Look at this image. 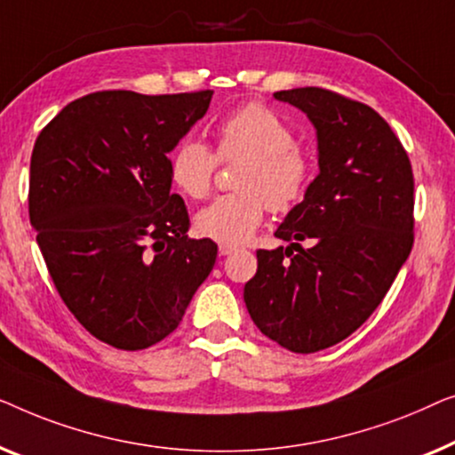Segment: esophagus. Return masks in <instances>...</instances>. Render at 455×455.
I'll return each mask as SVG.
<instances>
[{
    "label": "esophagus",
    "mask_w": 455,
    "mask_h": 455,
    "mask_svg": "<svg viewBox=\"0 0 455 455\" xmlns=\"http://www.w3.org/2000/svg\"><path fill=\"white\" fill-rule=\"evenodd\" d=\"M219 251H220V255H230L233 251H236V247L235 245H227V243H220Z\"/></svg>",
    "instance_id": "esophagus-1"
}]
</instances>
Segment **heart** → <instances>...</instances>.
I'll list each match as a JSON object with an SVG mask.
<instances>
[{
	"label": "heart",
	"mask_w": 455,
	"mask_h": 455,
	"mask_svg": "<svg viewBox=\"0 0 455 455\" xmlns=\"http://www.w3.org/2000/svg\"><path fill=\"white\" fill-rule=\"evenodd\" d=\"M235 177L239 191L220 196L200 210L196 230L208 239L239 245L272 212H291L313 181L309 155L297 146L292 127L276 111L249 102L216 125V152L202 140L183 138L172 150L169 175L179 191L202 200L212 189L219 161H241Z\"/></svg>",
	"instance_id": "1"
}]
</instances>
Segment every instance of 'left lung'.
Masks as SVG:
<instances>
[{
    "label": "left lung",
    "mask_w": 455,
    "mask_h": 455,
    "mask_svg": "<svg viewBox=\"0 0 455 455\" xmlns=\"http://www.w3.org/2000/svg\"><path fill=\"white\" fill-rule=\"evenodd\" d=\"M317 130L319 175L259 249L245 284L259 331L291 353L342 342L367 322L414 243V175L404 146L364 102L317 86L274 92Z\"/></svg>",
    "instance_id": "left-lung-1"
}]
</instances>
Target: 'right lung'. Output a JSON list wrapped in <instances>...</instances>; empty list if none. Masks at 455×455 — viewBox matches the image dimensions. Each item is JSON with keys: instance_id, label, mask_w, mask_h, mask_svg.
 <instances>
[{"instance_id": "1", "label": "right lung", "mask_w": 455, "mask_h": 455, "mask_svg": "<svg viewBox=\"0 0 455 455\" xmlns=\"http://www.w3.org/2000/svg\"><path fill=\"white\" fill-rule=\"evenodd\" d=\"M212 91H100L63 107L30 156L28 214L72 315L119 350H144L181 322L216 261L189 239L169 152L206 115Z\"/></svg>"}]
</instances>
